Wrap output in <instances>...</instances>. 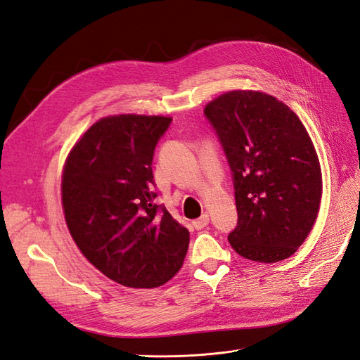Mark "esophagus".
Instances as JSON below:
<instances>
[{
  "label": "esophagus",
  "mask_w": 360,
  "mask_h": 360,
  "mask_svg": "<svg viewBox=\"0 0 360 360\" xmlns=\"http://www.w3.org/2000/svg\"><path fill=\"white\" fill-rule=\"evenodd\" d=\"M209 222H210V219H209V213H202L200 219L193 221V226L197 228V230H201V228H204V226L209 225Z\"/></svg>",
  "instance_id": "1"
}]
</instances>
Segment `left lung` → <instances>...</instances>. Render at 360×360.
Masks as SVG:
<instances>
[{"label":"left lung","instance_id":"left-lung-1","mask_svg":"<svg viewBox=\"0 0 360 360\" xmlns=\"http://www.w3.org/2000/svg\"><path fill=\"white\" fill-rule=\"evenodd\" d=\"M204 115L231 169L237 226L228 242L238 255L276 263L296 252L317 219L321 169L299 117L276 97L230 91Z\"/></svg>","mask_w":360,"mask_h":360}]
</instances>
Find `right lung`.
<instances>
[{"mask_svg":"<svg viewBox=\"0 0 360 360\" xmlns=\"http://www.w3.org/2000/svg\"><path fill=\"white\" fill-rule=\"evenodd\" d=\"M172 118L106 117L76 143L63 172V209L75 243L105 276L153 288L180 270L189 231L155 204L151 169Z\"/></svg>","mask_w":360,"mask_h":360,"instance_id":"add662e5","label":"right lung"}]
</instances>
